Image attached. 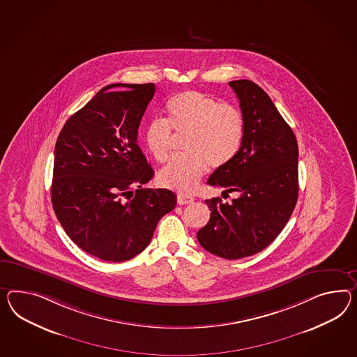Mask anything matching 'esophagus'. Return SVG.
<instances>
[{
    "label": "esophagus",
    "mask_w": 357,
    "mask_h": 357,
    "mask_svg": "<svg viewBox=\"0 0 357 357\" xmlns=\"http://www.w3.org/2000/svg\"><path fill=\"white\" fill-rule=\"evenodd\" d=\"M194 202V198H192V197H188V195H178L177 197V203L180 204V206H183V204H190V203H192Z\"/></svg>",
    "instance_id": "obj_1"
}]
</instances>
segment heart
<instances>
[{"mask_svg": "<svg viewBox=\"0 0 357 357\" xmlns=\"http://www.w3.org/2000/svg\"><path fill=\"white\" fill-rule=\"evenodd\" d=\"M168 123L153 120L145 142L150 154L159 163L171 155L174 136L186 137V155L172 159L160 171V183L176 192H192L207 172L208 165L221 168L237 155L245 133V120L236 106L221 103L204 93L188 91L172 97L167 103Z\"/></svg>", "mask_w": 357, "mask_h": 357, "instance_id": "obj_1", "label": "heart"}]
</instances>
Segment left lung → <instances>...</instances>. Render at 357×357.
<instances>
[{
  "instance_id": "obj_1",
  "label": "left lung",
  "mask_w": 357,
  "mask_h": 357,
  "mask_svg": "<svg viewBox=\"0 0 357 357\" xmlns=\"http://www.w3.org/2000/svg\"><path fill=\"white\" fill-rule=\"evenodd\" d=\"M229 86L245 120L243 139L234 159L207 183L237 198L207 199L210 221L197 238L211 254L236 260L263 251L287 224L299 194V151L293 129L257 84L234 80Z\"/></svg>"
}]
</instances>
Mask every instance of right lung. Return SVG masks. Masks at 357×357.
<instances>
[{"mask_svg":"<svg viewBox=\"0 0 357 357\" xmlns=\"http://www.w3.org/2000/svg\"><path fill=\"white\" fill-rule=\"evenodd\" d=\"M154 93V84L105 86L66 121L55 144V215L77 246L105 261L142 252L176 207L174 192L142 188L154 171L137 145L138 127Z\"/></svg>","mask_w":357,"mask_h":357,"instance_id":"right-lung-1","label":"right lung"}]
</instances>
